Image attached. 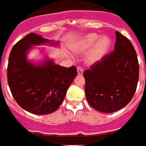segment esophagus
<instances>
[{
    "instance_id": "1",
    "label": "esophagus",
    "mask_w": 146,
    "mask_h": 146,
    "mask_svg": "<svg viewBox=\"0 0 146 146\" xmlns=\"http://www.w3.org/2000/svg\"><path fill=\"white\" fill-rule=\"evenodd\" d=\"M77 73L79 75H83L84 71H83V68L81 66H78L77 67Z\"/></svg>"
}]
</instances>
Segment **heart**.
<instances>
[{
    "label": "heart",
    "mask_w": 146,
    "mask_h": 146,
    "mask_svg": "<svg viewBox=\"0 0 146 146\" xmlns=\"http://www.w3.org/2000/svg\"><path fill=\"white\" fill-rule=\"evenodd\" d=\"M111 46V39L107 35L99 36L96 33H89L76 38L71 43V50L75 54H83L88 52L85 62L88 66L99 63L106 56Z\"/></svg>",
    "instance_id": "1"
}]
</instances>
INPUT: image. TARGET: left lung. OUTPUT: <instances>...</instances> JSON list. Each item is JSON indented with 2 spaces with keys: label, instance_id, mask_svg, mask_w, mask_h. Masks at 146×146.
<instances>
[{
  "label": "left lung",
  "instance_id": "1",
  "mask_svg": "<svg viewBox=\"0 0 146 146\" xmlns=\"http://www.w3.org/2000/svg\"><path fill=\"white\" fill-rule=\"evenodd\" d=\"M84 77L86 98L93 108L106 113L123 108L133 97L139 78L133 44L116 31L114 50L85 71Z\"/></svg>",
  "mask_w": 146,
  "mask_h": 146
}]
</instances>
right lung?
<instances>
[{
  "label": "right lung",
  "instance_id": "obj_1",
  "mask_svg": "<svg viewBox=\"0 0 146 146\" xmlns=\"http://www.w3.org/2000/svg\"><path fill=\"white\" fill-rule=\"evenodd\" d=\"M42 44L56 46L58 42L34 33L27 34L12 48L7 68L8 84L14 100L21 108L36 115L56 111L77 75L75 66H59L48 58L39 64L29 61L27 54L32 46Z\"/></svg>",
  "mask_w": 146,
  "mask_h": 146
}]
</instances>
